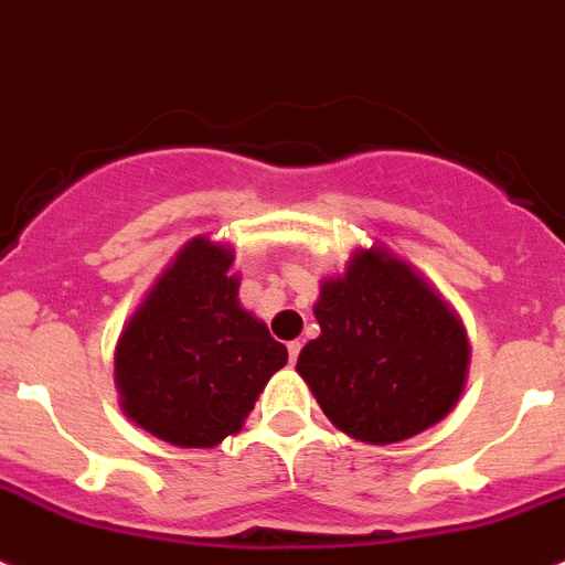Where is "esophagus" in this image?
I'll use <instances>...</instances> for the list:
<instances>
[{
  "instance_id": "esophagus-1",
  "label": "esophagus",
  "mask_w": 565,
  "mask_h": 565,
  "mask_svg": "<svg viewBox=\"0 0 565 565\" xmlns=\"http://www.w3.org/2000/svg\"><path fill=\"white\" fill-rule=\"evenodd\" d=\"M287 352H289V363H295V360H298V354H301V340H292V343H287Z\"/></svg>"
}]
</instances>
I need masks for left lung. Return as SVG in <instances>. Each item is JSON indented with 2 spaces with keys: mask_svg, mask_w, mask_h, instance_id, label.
<instances>
[{
  "mask_svg": "<svg viewBox=\"0 0 565 565\" xmlns=\"http://www.w3.org/2000/svg\"><path fill=\"white\" fill-rule=\"evenodd\" d=\"M315 318L320 334L295 369L340 430L391 445L450 414L470 345L454 309L408 264L360 250L343 276L320 284Z\"/></svg>",
  "mask_w": 565,
  "mask_h": 565,
  "instance_id": "8db88e82",
  "label": "left lung"
}]
</instances>
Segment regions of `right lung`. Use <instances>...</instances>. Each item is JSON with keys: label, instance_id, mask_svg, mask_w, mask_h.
Masks as SVG:
<instances>
[{"label": "right lung", "instance_id": "add662e5", "mask_svg": "<svg viewBox=\"0 0 565 565\" xmlns=\"http://www.w3.org/2000/svg\"><path fill=\"white\" fill-rule=\"evenodd\" d=\"M233 253L188 242L126 323L115 380L129 419L177 447H213L245 425L287 349L238 307Z\"/></svg>", "mask_w": 565, "mask_h": 565}]
</instances>
